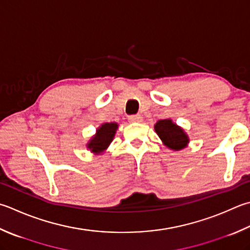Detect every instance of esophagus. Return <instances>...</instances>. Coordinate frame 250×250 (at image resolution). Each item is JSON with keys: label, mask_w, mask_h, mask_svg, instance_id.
I'll use <instances>...</instances> for the list:
<instances>
[{"label": "esophagus", "mask_w": 250, "mask_h": 250, "mask_svg": "<svg viewBox=\"0 0 250 250\" xmlns=\"http://www.w3.org/2000/svg\"><path fill=\"white\" fill-rule=\"evenodd\" d=\"M141 119H143V117H141L139 114L128 116V120L129 122H131V123H139V122H141Z\"/></svg>", "instance_id": "obj_1"}]
</instances>
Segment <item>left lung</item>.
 I'll list each match as a JSON object with an SVG mask.
<instances>
[{
    "instance_id": "8db88e82",
    "label": "left lung",
    "mask_w": 250,
    "mask_h": 250,
    "mask_svg": "<svg viewBox=\"0 0 250 250\" xmlns=\"http://www.w3.org/2000/svg\"><path fill=\"white\" fill-rule=\"evenodd\" d=\"M154 130L167 148L175 150L184 149L189 143V138L182 127L173 123L172 120H160L154 125Z\"/></svg>"
}]
</instances>
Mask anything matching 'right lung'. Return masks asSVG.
<instances>
[{
  "label": "right lung",
  "mask_w": 250,
  "mask_h": 250,
  "mask_svg": "<svg viewBox=\"0 0 250 250\" xmlns=\"http://www.w3.org/2000/svg\"><path fill=\"white\" fill-rule=\"evenodd\" d=\"M117 128H119V125L116 123L102 124L97 129L96 135L89 140L87 148L90 149V151L96 154L103 152L112 143Z\"/></svg>",
  "instance_id": "obj_1"
}]
</instances>
